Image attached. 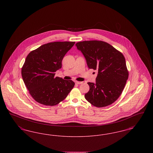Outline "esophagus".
<instances>
[{
  "instance_id": "34e87169",
  "label": "esophagus",
  "mask_w": 153,
  "mask_h": 153,
  "mask_svg": "<svg viewBox=\"0 0 153 153\" xmlns=\"http://www.w3.org/2000/svg\"><path fill=\"white\" fill-rule=\"evenodd\" d=\"M75 83L76 84H82V82H80V81H75Z\"/></svg>"
}]
</instances>
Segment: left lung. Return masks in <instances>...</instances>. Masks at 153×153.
<instances>
[{"label":"left lung","mask_w":153,"mask_h":153,"mask_svg":"<svg viewBox=\"0 0 153 153\" xmlns=\"http://www.w3.org/2000/svg\"><path fill=\"white\" fill-rule=\"evenodd\" d=\"M76 46L84 55L88 68L98 72L95 83L88 82L89 91L85 98L97 107L112 104L121 95L128 77L123 55L101 41L79 42Z\"/></svg>","instance_id":"obj_1"}]
</instances>
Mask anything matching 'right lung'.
<instances>
[{
  "mask_svg": "<svg viewBox=\"0 0 153 153\" xmlns=\"http://www.w3.org/2000/svg\"><path fill=\"white\" fill-rule=\"evenodd\" d=\"M75 42L44 44L31 51L22 68V76L30 94L36 102L53 106L64 100L74 85L72 80L55 77L62 60Z\"/></svg>",
  "mask_w": 153,
  "mask_h": 153,
  "instance_id": "1",
  "label": "right lung"
}]
</instances>
